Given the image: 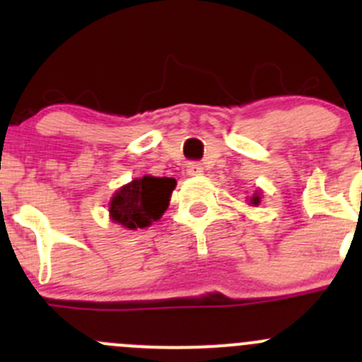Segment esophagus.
<instances>
[{
    "instance_id": "34e87169",
    "label": "esophagus",
    "mask_w": 362,
    "mask_h": 362,
    "mask_svg": "<svg viewBox=\"0 0 362 362\" xmlns=\"http://www.w3.org/2000/svg\"><path fill=\"white\" fill-rule=\"evenodd\" d=\"M187 173L189 175H202L203 173V166L198 163V160L187 163Z\"/></svg>"
}]
</instances>
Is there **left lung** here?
<instances>
[{"instance_id": "1", "label": "left lung", "mask_w": 362, "mask_h": 362, "mask_svg": "<svg viewBox=\"0 0 362 362\" xmlns=\"http://www.w3.org/2000/svg\"><path fill=\"white\" fill-rule=\"evenodd\" d=\"M251 203H252V205H258V203H259V196H258V194H256V196H252Z\"/></svg>"}]
</instances>
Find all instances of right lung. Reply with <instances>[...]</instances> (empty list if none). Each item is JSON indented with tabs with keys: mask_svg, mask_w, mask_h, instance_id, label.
Returning <instances> with one entry per match:
<instances>
[{
	"mask_svg": "<svg viewBox=\"0 0 362 362\" xmlns=\"http://www.w3.org/2000/svg\"><path fill=\"white\" fill-rule=\"evenodd\" d=\"M175 185L177 180L168 177L146 175L136 178L113 196L110 206L111 217L129 230L148 226L152 221L160 219L168 209Z\"/></svg>",
	"mask_w": 362,
	"mask_h": 362,
	"instance_id": "obj_1",
	"label": "right lung"
}]
</instances>
